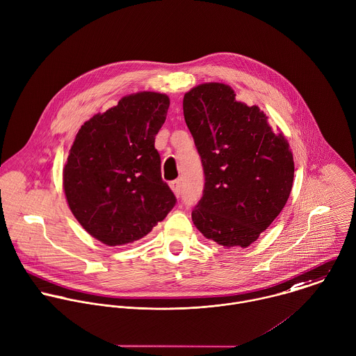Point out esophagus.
<instances>
[{
	"instance_id": "obj_1",
	"label": "esophagus",
	"mask_w": 356,
	"mask_h": 356,
	"mask_svg": "<svg viewBox=\"0 0 356 356\" xmlns=\"http://www.w3.org/2000/svg\"><path fill=\"white\" fill-rule=\"evenodd\" d=\"M169 186L176 197H179L181 194V181L180 180H173V181H170Z\"/></svg>"
}]
</instances>
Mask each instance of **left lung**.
<instances>
[{
  "label": "left lung",
  "instance_id": "left-lung-1",
  "mask_svg": "<svg viewBox=\"0 0 356 356\" xmlns=\"http://www.w3.org/2000/svg\"><path fill=\"white\" fill-rule=\"evenodd\" d=\"M183 112L205 186L191 218L225 248H247L284 208L294 180V159L283 133H273L257 105L236 99L223 83H204L183 98Z\"/></svg>",
  "mask_w": 356,
  "mask_h": 356
}]
</instances>
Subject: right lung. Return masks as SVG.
Segmentation results:
<instances>
[{
  "label": "right lung",
  "mask_w": 356,
  "mask_h": 356,
  "mask_svg": "<svg viewBox=\"0 0 356 356\" xmlns=\"http://www.w3.org/2000/svg\"><path fill=\"white\" fill-rule=\"evenodd\" d=\"M169 104L166 94H130L76 134L63 168L66 201L83 229L106 245L143 238L176 204L155 149Z\"/></svg>",
  "instance_id": "obj_1"
}]
</instances>
